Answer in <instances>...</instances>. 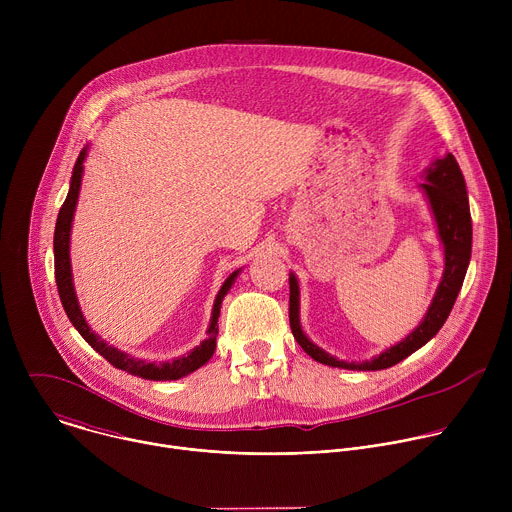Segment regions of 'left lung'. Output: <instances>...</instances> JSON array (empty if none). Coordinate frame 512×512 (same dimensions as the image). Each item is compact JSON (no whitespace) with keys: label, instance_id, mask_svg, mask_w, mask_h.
Here are the masks:
<instances>
[{"label":"left lung","instance_id":"obj_1","mask_svg":"<svg viewBox=\"0 0 512 512\" xmlns=\"http://www.w3.org/2000/svg\"><path fill=\"white\" fill-rule=\"evenodd\" d=\"M423 178L425 182L419 186L433 212L437 235H440V241L444 245V261H446L442 281L435 289V296L431 306L427 308V314L407 338L383 350L379 356H373L371 360H364V362L340 360L328 354L326 350H322L320 346H316L304 334L300 324V285L296 275L289 273V326L298 344L314 360L328 364V367H338L348 371H383L401 362L415 350H419L423 344H427L437 332H440V328L448 320L462 289L470 255H472V216L468 206V192H466L462 170L452 154L437 158L425 170Z\"/></svg>","mask_w":512,"mask_h":512}]
</instances>
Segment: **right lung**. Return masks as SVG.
<instances>
[{
    "label": "right lung",
    "mask_w": 512,
    "mask_h": 512,
    "mask_svg": "<svg viewBox=\"0 0 512 512\" xmlns=\"http://www.w3.org/2000/svg\"><path fill=\"white\" fill-rule=\"evenodd\" d=\"M87 158V148L79 154L75 168H72V178H70V188L66 194L64 204L60 206L58 218H56V229H54V275H56V285H58V296L62 302V308L68 316V320L72 322L79 330V334L105 358L109 360L115 369L127 371L129 375L141 377V379H150V381H176L182 379L190 373H194L196 369H200L202 364H206L210 360V356L214 354L216 348V334H218V316H221V304L225 300V296L229 294V289L233 287L237 275L241 269L233 271L223 287L218 289V296L214 300L212 306V316H210V324L206 330V338L192 348L188 354L178 356L174 360L168 362H148L141 360L135 356H129L113 346H109L105 340H101V336H97L91 326L87 324L79 300H77V291L75 285H72V267H70V229H72V216H75V208H77V200H79V190H81V180H83V162Z\"/></svg>",
    "instance_id": "right-lung-1"
}]
</instances>
